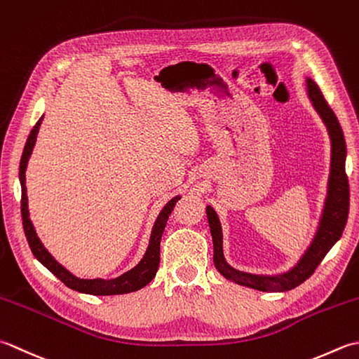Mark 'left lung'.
Segmentation results:
<instances>
[{
    "instance_id": "obj_1",
    "label": "left lung",
    "mask_w": 359,
    "mask_h": 359,
    "mask_svg": "<svg viewBox=\"0 0 359 359\" xmlns=\"http://www.w3.org/2000/svg\"><path fill=\"white\" fill-rule=\"evenodd\" d=\"M306 88H309V96L313 102V107L316 108L320 118L327 126L328 135L332 139V169L330 178H328V194L325 200V208L320 220L319 229L316 232L311 246L305 252L301 262L291 269L290 273L282 276H255L241 273L233 269L226 263L223 257L222 248V226L218 222V217L210 206H208L206 214L210 226L212 240H214V263L215 268L220 271L226 279L250 287L259 291H288L305 282L309 277L316 271L319 263L332 250V246L342 236V231L346 228L348 206H350V189L348 178L346 173V139H344L342 128L339 121L333 113V109L328 107L327 100L320 93L319 86L311 79H306Z\"/></svg>"
}]
</instances>
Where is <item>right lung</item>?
Segmentation results:
<instances>
[{
	"label": "right lung",
	"instance_id": "add662e5",
	"mask_svg": "<svg viewBox=\"0 0 359 359\" xmlns=\"http://www.w3.org/2000/svg\"><path fill=\"white\" fill-rule=\"evenodd\" d=\"M43 118L35 123L32 128L31 135H29L23 155H21V163H20V181H21V218H23V229L26 233L29 248H31L32 254L39 259L43 265H45L50 273L57 276L68 288L76 290L79 292H86V294H96V296H111V294H126V292H131L136 290L144 288L145 285L150 283L153 277L156 276L158 266H159V245H161V237H163V232L165 228V223L169 220V215L175 208V204L178 203L181 196H175L169 203L165 204L164 209L161 210L158 220L153 226V232L150 237V245L149 250L145 252L144 259L139 262V265L133 269H130L128 273L119 276L118 279L113 280H104V279H79V277L72 276L68 269H65L60 263H57L55 259L50 255L46 248L41 245L40 238L36 237L34 226L29 220V210H27V195H26V165L27 159L31 156L32 149L35 145L36 133H39L40 123Z\"/></svg>",
	"mask_w": 359,
	"mask_h": 359
}]
</instances>
